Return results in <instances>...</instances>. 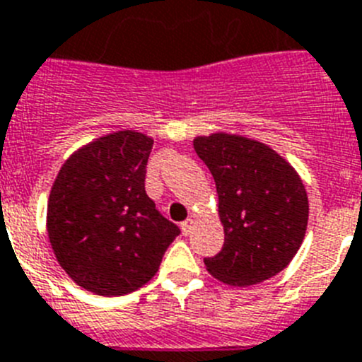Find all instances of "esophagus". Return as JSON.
<instances>
[{
	"label": "esophagus",
	"instance_id": "obj_1",
	"mask_svg": "<svg viewBox=\"0 0 362 362\" xmlns=\"http://www.w3.org/2000/svg\"><path fill=\"white\" fill-rule=\"evenodd\" d=\"M193 226H194V220H193V218L184 220V222H182V224H180L182 233H184V235H189V233H191V229H193Z\"/></svg>",
	"mask_w": 362,
	"mask_h": 362
}]
</instances>
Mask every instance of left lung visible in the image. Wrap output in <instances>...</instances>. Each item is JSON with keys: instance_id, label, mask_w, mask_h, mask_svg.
Listing matches in <instances>:
<instances>
[{"instance_id": "left-lung-1", "label": "left lung", "mask_w": 362, "mask_h": 362, "mask_svg": "<svg viewBox=\"0 0 362 362\" xmlns=\"http://www.w3.org/2000/svg\"><path fill=\"white\" fill-rule=\"evenodd\" d=\"M218 193L224 246L204 259L229 286L268 281L288 266L306 235L308 194L290 163L266 144L240 134L194 138Z\"/></svg>"}]
</instances>
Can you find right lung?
I'll list each match as a JSON object with an SVG mask.
<instances>
[{
  "label": "right lung",
  "instance_id": "right-lung-1",
  "mask_svg": "<svg viewBox=\"0 0 362 362\" xmlns=\"http://www.w3.org/2000/svg\"><path fill=\"white\" fill-rule=\"evenodd\" d=\"M153 138L118 131L69 156L50 189L47 231L59 266L96 295L136 291L180 235L146 193Z\"/></svg>",
  "mask_w": 362,
  "mask_h": 362
}]
</instances>
